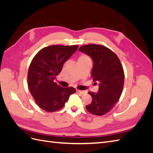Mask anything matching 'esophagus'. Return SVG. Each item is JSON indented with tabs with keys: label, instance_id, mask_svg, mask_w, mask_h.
<instances>
[{
	"label": "esophagus",
	"instance_id": "34e87169",
	"mask_svg": "<svg viewBox=\"0 0 153 153\" xmlns=\"http://www.w3.org/2000/svg\"><path fill=\"white\" fill-rule=\"evenodd\" d=\"M76 92H78V93H80V94H85L87 93L86 91H80V90H76Z\"/></svg>",
	"mask_w": 153,
	"mask_h": 153
}]
</instances>
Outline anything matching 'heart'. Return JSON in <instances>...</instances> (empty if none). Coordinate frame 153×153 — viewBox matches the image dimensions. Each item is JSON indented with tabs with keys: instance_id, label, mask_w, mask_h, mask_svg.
<instances>
[{
	"instance_id": "obj_1",
	"label": "heart",
	"mask_w": 153,
	"mask_h": 153,
	"mask_svg": "<svg viewBox=\"0 0 153 153\" xmlns=\"http://www.w3.org/2000/svg\"><path fill=\"white\" fill-rule=\"evenodd\" d=\"M80 59H89V57L87 56V55H82V56H80Z\"/></svg>"
}]
</instances>
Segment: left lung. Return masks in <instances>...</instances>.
<instances>
[{
	"instance_id": "left-lung-1",
	"label": "left lung",
	"mask_w": 153,
	"mask_h": 153,
	"mask_svg": "<svg viewBox=\"0 0 153 153\" xmlns=\"http://www.w3.org/2000/svg\"><path fill=\"white\" fill-rule=\"evenodd\" d=\"M79 50L93 60L91 76L94 81L100 82L98 92H89L92 100L85 108L91 114L103 115L114 107L121 96L124 82L123 66L117 55L103 45H85Z\"/></svg>"
}]
</instances>
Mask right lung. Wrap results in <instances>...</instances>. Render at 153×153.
<instances>
[{
    "instance_id": "right-lung-1",
    "label": "right lung",
    "mask_w": 153,
    "mask_h": 153,
    "mask_svg": "<svg viewBox=\"0 0 153 153\" xmlns=\"http://www.w3.org/2000/svg\"><path fill=\"white\" fill-rule=\"evenodd\" d=\"M78 48V45H50L40 50L32 60L27 75L29 89L37 105L47 112L61 110L76 92L74 87H62L54 80Z\"/></svg>"
}]
</instances>
